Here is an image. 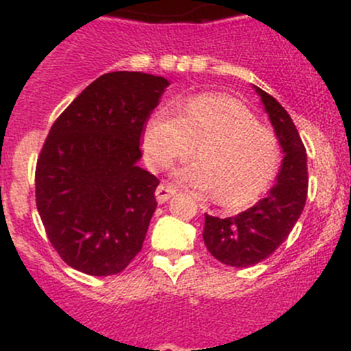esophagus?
Segmentation results:
<instances>
[{
  "mask_svg": "<svg viewBox=\"0 0 351 351\" xmlns=\"http://www.w3.org/2000/svg\"><path fill=\"white\" fill-rule=\"evenodd\" d=\"M176 193V190L173 189V186L166 185V183H161V185L156 189V200L159 202V204H165V202H168L169 198Z\"/></svg>",
  "mask_w": 351,
  "mask_h": 351,
  "instance_id": "34e87169",
  "label": "esophagus"
}]
</instances>
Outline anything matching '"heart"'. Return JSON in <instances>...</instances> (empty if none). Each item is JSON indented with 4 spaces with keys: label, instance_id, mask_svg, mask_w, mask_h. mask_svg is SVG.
<instances>
[{
    "label": "heart",
    "instance_id": "b5f03b06",
    "mask_svg": "<svg viewBox=\"0 0 351 351\" xmlns=\"http://www.w3.org/2000/svg\"><path fill=\"white\" fill-rule=\"evenodd\" d=\"M193 144L198 159L176 168L175 178L195 192H217L219 202L229 207L256 200L280 166L275 134L228 95H197L178 105V115L158 108L147 119L143 147L153 168L185 158Z\"/></svg>",
    "mask_w": 351,
    "mask_h": 351
}]
</instances>
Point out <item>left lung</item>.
Here are the masks:
<instances>
[{
  "instance_id": "left-lung-1",
  "label": "left lung",
  "mask_w": 351,
  "mask_h": 351,
  "mask_svg": "<svg viewBox=\"0 0 351 351\" xmlns=\"http://www.w3.org/2000/svg\"><path fill=\"white\" fill-rule=\"evenodd\" d=\"M284 151L280 171L267 197L236 217L205 214L204 243L228 267L246 268L270 256L289 238L307 198V154L287 110L267 91L254 86Z\"/></svg>"
}]
</instances>
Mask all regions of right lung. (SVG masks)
I'll list each match as a JSON object with an SVG mask.
<instances>
[{"label":"right lung","mask_w":351,"mask_h":351,"mask_svg":"<svg viewBox=\"0 0 351 351\" xmlns=\"http://www.w3.org/2000/svg\"><path fill=\"white\" fill-rule=\"evenodd\" d=\"M169 81L115 71L73 100L42 147L35 202L47 238L74 270L120 274L143 250L159 180L137 166L141 137Z\"/></svg>","instance_id":"add662e5"}]
</instances>
